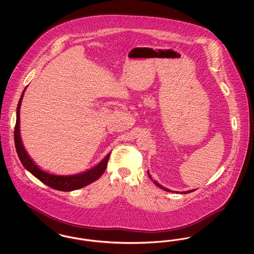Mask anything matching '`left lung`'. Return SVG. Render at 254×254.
<instances>
[{
  "instance_id": "obj_1",
  "label": "left lung",
  "mask_w": 254,
  "mask_h": 254,
  "mask_svg": "<svg viewBox=\"0 0 254 254\" xmlns=\"http://www.w3.org/2000/svg\"><path fill=\"white\" fill-rule=\"evenodd\" d=\"M147 174H148V177H149V178H150V179H151V180L153 181V183H154V184H155V185L157 186L158 188H160V189H162V190H166V191H169V192H170V191H171L170 190H168V189L164 188V187H163V186H161V185H160L159 183H157V182L156 181H154V180H153V179L151 178V176H150V174H149V172H148V171H147ZM194 190H188V191H183L182 193H190V192H192V191H194Z\"/></svg>"
}]
</instances>
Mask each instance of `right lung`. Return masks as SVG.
I'll return each mask as SVG.
<instances>
[{
  "label": "right lung",
  "instance_id": "obj_1",
  "mask_svg": "<svg viewBox=\"0 0 254 254\" xmlns=\"http://www.w3.org/2000/svg\"><path fill=\"white\" fill-rule=\"evenodd\" d=\"M24 90L21 95L18 107H17V117H16V125L14 129V142H15L16 151L24 168L27 169L32 175H34L37 179L43 182L50 188L60 191H72L75 190H79L99 179L102 176V174L105 172L106 168L108 166V161L110 155L109 153L94 168L76 175H67V176L53 175L37 167L36 164L30 159L29 155L25 151L22 139H21V134H20V109H21V104L24 97Z\"/></svg>",
  "mask_w": 254,
  "mask_h": 254
}]
</instances>
